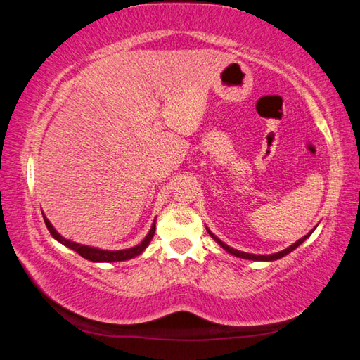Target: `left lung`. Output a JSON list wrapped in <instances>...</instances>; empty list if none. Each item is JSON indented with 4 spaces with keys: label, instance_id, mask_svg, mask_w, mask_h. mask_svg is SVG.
I'll list each match as a JSON object with an SVG mask.
<instances>
[{
    "label": "left lung",
    "instance_id": "left-lung-1",
    "mask_svg": "<svg viewBox=\"0 0 360 360\" xmlns=\"http://www.w3.org/2000/svg\"><path fill=\"white\" fill-rule=\"evenodd\" d=\"M316 229V227H314ZM314 229L311 230V231H308V235H304L303 238H300L298 241H295L294 245H290L289 248H285V249H283V251H279V252H275V254H268V255H264V254H249V252H243V251H238V249H233V248H230V246H227L225 245L224 241H221L217 238V236L212 233V231L206 227V230H208V233L211 235V238L214 240L219 246H221L222 249H225V251H227L229 254H231V255H235V257H240V259H248V260H260V262H273V260H278V259H281V257H284V255H288L289 252H292L294 251V249H297L298 246L302 245V243L308 238L309 235L313 233L314 231Z\"/></svg>",
    "mask_w": 360,
    "mask_h": 360
}]
</instances>
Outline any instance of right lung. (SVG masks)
I'll list each match as a JSON object with an SVG mask.
<instances>
[{
  "instance_id": "right-lung-1",
  "label": "right lung",
  "mask_w": 360,
  "mask_h": 360,
  "mask_svg": "<svg viewBox=\"0 0 360 360\" xmlns=\"http://www.w3.org/2000/svg\"><path fill=\"white\" fill-rule=\"evenodd\" d=\"M42 217H44V222H46L47 229H49V231H51V235L53 236V238H56L58 243H62L63 246L72 249V251H76L79 255H82L84 259L92 260V262H124V260H130L133 257H136V255L143 254L144 249L149 246L152 236H154V233H155V219H154V222H152V225H150L149 233L144 236V240L139 243V245L129 248V249H117V251H109V249H100V248L81 245V243L66 240L65 236L60 235L58 231L53 229V225L51 224V221H49L46 216H42Z\"/></svg>"
}]
</instances>
